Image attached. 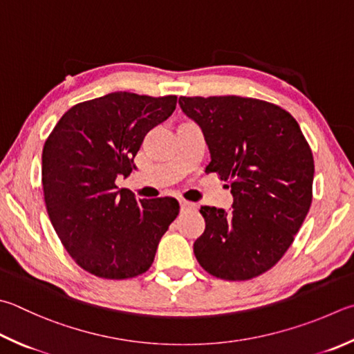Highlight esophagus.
Instances as JSON below:
<instances>
[{"instance_id":"obj_1","label":"esophagus","mask_w":354,"mask_h":354,"mask_svg":"<svg viewBox=\"0 0 354 354\" xmlns=\"http://www.w3.org/2000/svg\"><path fill=\"white\" fill-rule=\"evenodd\" d=\"M179 205H181V210L183 212H189V210H195L196 209V204L190 203V201H184V199H181V201H179Z\"/></svg>"}]
</instances>
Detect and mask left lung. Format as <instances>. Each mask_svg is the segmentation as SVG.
I'll use <instances>...</instances> for the list:
<instances>
[{"instance_id": "8db88e82", "label": "left lung", "mask_w": 354, "mask_h": 354, "mask_svg": "<svg viewBox=\"0 0 354 354\" xmlns=\"http://www.w3.org/2000/svg\"><path fill=\"white\" fill-rule=\"evenodd\" d=\"M234 196L229 212L203 205L205 229L194 252L205 271L224 280H249L285 255L313 201L314 159L291 114L259 99L179 97Z\"/></svg>"}]
</instances>
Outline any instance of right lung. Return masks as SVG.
I'll list each match as a JSON object with an SVG mask.
<instances>
[{"mask_svg":"<svg viewBox=\"0 0 354 354\" xmlns=\"http://www.w3.org/2000/svg\"><path fill=\"white\" fill-rule=\"evenodd\" d=\"M176 108V95L110 93L74 105L44 142L41 183L48 215L77 265L102 279L149 271L179 214L175 198L138 199L115 179L134 169L145 134Z\"/></svg>","mask_w":354,"mask_h":354,"instance_id":"right-lung-1","label":"right lung"}]
</instances>
